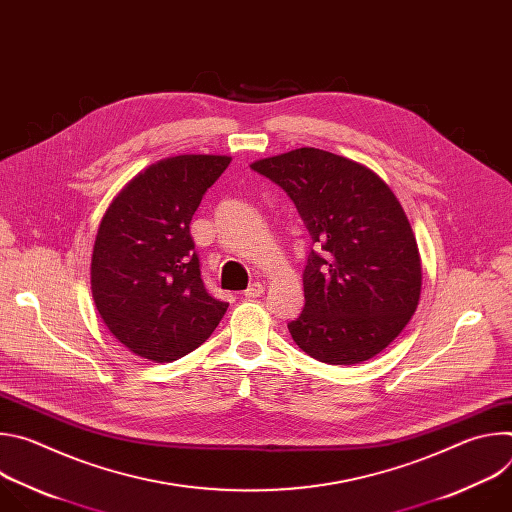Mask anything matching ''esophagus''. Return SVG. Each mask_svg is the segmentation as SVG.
Masks as SVG:
<instances>
[{"label": "esophagus", "instance_id": "esophagus-1", "mask_svg": "<svg viewBox=\"0 0 512 512\" xmlns=\"http://www.w3.org/2000/svg\"><path fill=\"white\" fill-rule=\"evenodd\" d=\"M263 294H265V287H263V283H259V281L251 283V285L245 289V298H249V300L259 298V296H263Z\"/></svg>", "mask_w": 512, "mask_h": 512}]
</instances>
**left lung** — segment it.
Instances as JSON below:
<instances>
[{
  "label": "left lung",
  "mask_w": 512,
  "mask_h": 512,
  "mask_svg": "<svg viewBox=\"0 0 512 512\" xmlns=\"http://www.w3.org/2000/svg\"><path fill=\"white\" fill-rule=\"evenodd\" d=\"M251 168L294 200L318 247L304 269V310L287 324L291 338L328 364H358L383 352L421 296L417 241L393 190L371 168L316 148Z\"/></svg>",
  "instance_id": "8db88e82"
}]
</instances>
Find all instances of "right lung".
<instances>
[{
	"instance_id": "add662e5",
	"label": "right lung",
	"mask_w": 512,
	"mask_h": 512,
	"mask_svg": "<svg viewBox=\"0 0 512 512\" xmlns=\"http://www.w3.org/2000/svg\"><path fill=\"white\" fill-rule=\"evenodd\" d=\"M229 156L164 158L131 178L103 214L91 291L109 332L133 354L172 362L198 348L229 304L202 279L190 221Z\"/></svg>"
}]
</instances>
